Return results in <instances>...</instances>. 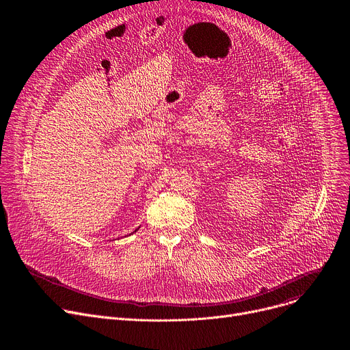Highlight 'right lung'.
Masks as SVG:
<instances>
[{
    "label": "right lung",
    "instance_id": "obj_1",
    "mask_svg": "<svg viewBox=\"0 0 350 350\" xmlns=\"http://www.w3.org/2000/svg\"><path fill=\"white\" fill-rule=\"evenodd\" d=\"M138 228H139V227H138ZM138 228H137V230H138ZM137 230H135V231H137ZM135 231H134V232H135Z\"/></svg>",
    "mask_w": 350,
    "mask_h": 350
}]
</instances>
